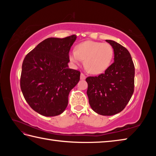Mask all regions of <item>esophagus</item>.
Listing matches in <instances>:
<instances>
[{
	"label": "esophagus",
	"mask_w": 156,
	"mask_h": 156,
	"mask_svg": "<svg viewBox=\"0 0 156 156\" xmlns=\"http://www.w3.org/2000/svg\"><path fill=\"white\" fill-rule=\"evenodd\" d=\"M85 78H86V76L84 75V73H81V74H80V79H81V80H84Z\"/></svg>",
	"instance_id": "34e87169"
}]
</instances>
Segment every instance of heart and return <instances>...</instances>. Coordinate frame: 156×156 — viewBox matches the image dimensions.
Masks as SVG:
<instances>
[{
    "instance_id": "heart-1",
    "label": "heart",
    "mask_w": 156,
    "mask_h": 156,
    "mask_svg": "<svg viewBox=\"0 0 156 156\" xmlns=\"http://www.w3.org/2000/svg\"><path fill=\"white\" fill-rule=\"evenodd\" d=\"M113 56V49L110 44L87 41L79 43L75 51L70 53L73 62L78 63L84 60V67L89 73L99 74L109 67Z\"/></svg>"
}]
</instances>
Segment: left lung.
Wrapping results in <instances>:
<instances>
[{
    "label": "left lung",
    "instance_id": "1",
    "mask_svg": "<svg viewBox=\"0 0 156 156\" xmlns=\"http://www.w3.org/2000/svg\"><path fill=\"white\" fill-rule=\"evenodd\" d=\"M113 49L114 62L104 73L86 78L89 105L102 115H113L125 109L134 91L135 67L125 47L106 40Z\"/></svg>",
    "mask_w": 156,
    "mask_h": 156
}]
</instances>
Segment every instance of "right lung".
Wrapping results in <instances>:
<instances>
[{
  "instance_id": "add662e5",
  "label": "right lung",
  "mask_w": 156,
  "mask_h": 156,
  "mask_svg": "<svg viewBox=\"0 0 156 156\" xmlns=\"http://www.w3.org/2000/svg\"><path fill=\"white\" fill-rule=\"evenodd\" d=\"M76 39V35L48 38L25 57L20 89L28 105L39 114L58 115L67 107L69 94L80 76L68 66L69 52Z\"/></svg>"
}]
</instances>
